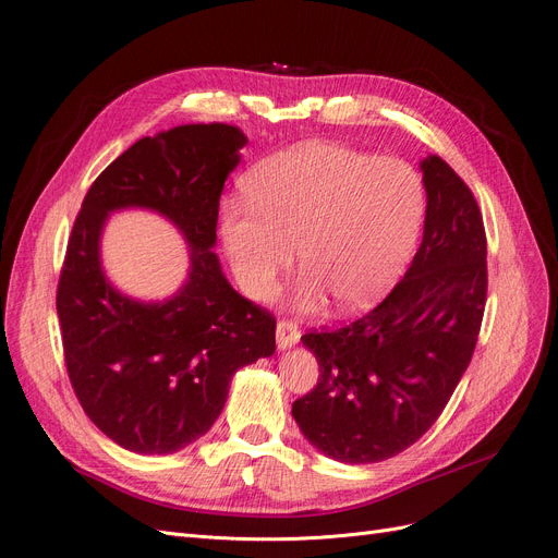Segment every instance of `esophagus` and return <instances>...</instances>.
I'll return each mask as SVG.
<instances>
[{
	"label": "esophagus",
	"mask_w": 558,
	"mask_h": 558,
	"mask_svg": "<svg viewBox=\"0 0 558 558\" xmlns=\"http://www.w3.org/2000/svg\"><path fill=\"white\" fill-rule=\"evenodd\" d=\"M298 341H300V327L293 320L281 318L277 323V345L279 348H291Z\"/></svg>",
	"instance_id": "1"
}]
</instances>
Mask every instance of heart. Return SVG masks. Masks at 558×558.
<instances>
[{"mask_svg":"<svg viewBox=\"0 0 558 558\" xmlns=\"http://www.w3.org/2000/svg\"><path fill=\"white\" fill-rule=\"evenodd\" d=\"M244 194L247 202L221 210L240 288L265 298L300 244L304 306L320 291L343 308L373 302L412 254L426 213V190L412 165L325 142L260 160Z\"/></svg>","mask_w":558,"mask_h":558,"instance_id":"1","label":"heart"}]
</instances>
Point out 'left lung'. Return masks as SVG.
I'll return each instance as SVG.
<instances>
[{"mask_svg":"<svg viewBox=\"0 0 558 558\" xmlns=\"http://www.w3.org/2000/svg\"><path fill=\"white\" fill-rule=\"evenodd\" d=\"M421 169L426 225L405 277L368 314L302 337L320 375L293 416L341 462H380L412 447L447 408L478 341L487 300L481 208L437 155Z\"/></svg>","mask_w":558,"mask_h":558,"instance_id":"obj_1","label":"left lung"}]
</instances>
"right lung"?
Listing matches in <instances>:
<instances>
[{
	"label": "right lung",
	"instance_id": "1",
	"mask_svg": "<svg viewBox=\"0 0 558 558\" xmlns=\"http://www.w3.org/2000/svg\"><path fill=\"white\" fill-rule=\"evenodd\" d=\"M244 144L227 123L144 137L96 178L75 217L57 286L65 371L86 416L128 451L185 449L210 430L233 373L275 352V316L233 291L210 250ZM128 205L162 211L191 244V279L173 301H128L101 275V221Z\"/></svg>",
	"mask_w": 558,
	"mask_h": 558
}]
</instances>
